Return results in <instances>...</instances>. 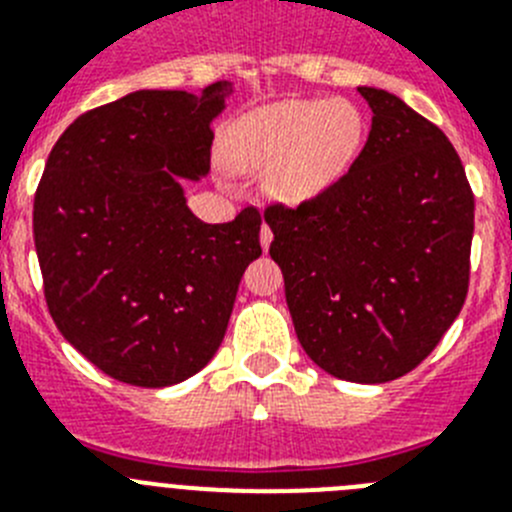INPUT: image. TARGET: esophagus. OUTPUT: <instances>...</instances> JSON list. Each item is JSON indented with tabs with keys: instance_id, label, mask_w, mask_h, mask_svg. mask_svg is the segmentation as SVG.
Segmentation results:
<instances>
[{
	"instance_id": "esophagus-1",
	"label": "esophagus",
	"mask_w": 512,
	"mask_h": 512,
	"mask_svg": "<svg viewBox=\"0 0 512 512\" xmlns=\"http://www.w3.org/2000/svg\"><path fill=\"white\" fill-rule=\"evenodd\" d=\"M271 238H274V233H271V228L269 225H261V248H264V251H269V246H271Z\"/></svg>"
}]
</instances>
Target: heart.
Listing matches in <instances>:
<instances>
[{"label": "heart", "mask_w": 512, "mask_h": 512, "mask_svg": "<svg viewBox=\"0 0 512 512\" xmlns=\"http://www.w3.org/2000/svg\"><path fill=\"white\" fill-rule=\"evenodd\" d=\"M361 140L364 117L346 99H282L230 122L220 153L235 171L266 169V192L297 205L341 179Z\"/></svg>", "instance_id": "obj_1"}]
</instances>
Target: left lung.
Wrapping results in <instances>:
<instances>
[{
	"label": "left lung",
	"mask_w": 512,
	"mask_h": 512,
	"mask_svg": "<svg viewBox=\"0 0 512 512\" xmlns=\"http://www.w3.org/2000/svg\"><path fill=\"white\" fill-rule=\"evenodd\" d=\"M359 94L372 130L351 169L264 220L305 354L382 384L413 372L464 307L474 194L441 128L384 89Z\"/></svg>",
	"instance_id": "1"
}]
</instances>
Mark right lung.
<instances>
[{"label":"right lung","mask_w":512,"mask_h":512,"mask_svg":"<svg viewBox=\"0 0 512 512\" xmlns=\"http://www.w3.org/2000/svg\"><path fill=\"white\" fill-rule=\"evenodd\" d=\"M228 92L140 89L76 117L45 161L33 235L48 312L117 382L169 387L205 369L261 256L256 207L207 225L179 184L210 174Z\"/></svg>","instance_id":"right-lung-1"}]
</instances>
